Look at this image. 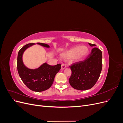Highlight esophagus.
Listing matches in <instances>:
<instances>
[{
	"instance_id": "esophagus-1",
	"label": "esophagus",
	"mask_w": 123,
	"mask_h": 123,
	"mask_svg": "<svg viewBox=\"0 0 123 123\" xmlns=\"http://www.w3.org/2000/svg\"><path fill=\"white\" fill-rule=\"evenodd\" d=\"M67 67V66L65 64H62V66H61V69L62 70H64V69H65Z\"/></svg>"
}]
</instances>
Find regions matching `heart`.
<instances>
[{"mask_svg": "<svg viewBox=\"0 0 123 123\" xmlns=\"http://www.w3.org/2000/svg\"><path fill=\"white\" fill-rule=\"evenodd\" d=\"M89 52V49L87 46L77 45L63 53L62 56L65 58H74L77 60H80L86 57Z\"/></svg>", "mask_w": 123, "mask_h": 123, "instance_id": "obj_1", "label": "heart"}]
</instances>
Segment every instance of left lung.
Returning <instances> with one entry per match:
<instances>
[{"label":"left lung","instance_id":"obj_1","mask_svg":"<svg viewBox=\"0 0 123 123\" xmlns=\"http://www.w3.org/2000/svg\"><path fill=\"white\" fill-rule=\"evenodd\" d=\"M91 47L95 44L89 43ZM72 74L69 79L70 85L75 89L86 90L94 86L99 79L102 69V52L93 48L91 53L84 61L74 63L70 66Z\"/></svg>","mask_w":123,"mask_h":123}]
</instances>
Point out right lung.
Instances as JSON below:
<instances>
[{
  "mask_svg": "<svg viewBox=\"0 0 123 123\" xmlns=\"http://www.w3.org/2000/svg\"><path fill=\"white\" fill-rule=\"evenodd\" d=\"M37 44L46 48H50L46 43H37ZM34 44L33 43L26 44L18 52L17 70L22 81L29 89L33 91L42 92L47 90L51 86L55 75L61 68V65L50 66L45 62L37 69L27 68L23 61V54L26 49Z\"/></svg>",
  "mask_w": 123,
  "mask_h": 123,
  "instance_id": "obj_1",
  "label": "right lung"
}]
</instances>
